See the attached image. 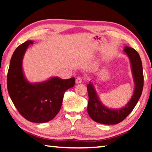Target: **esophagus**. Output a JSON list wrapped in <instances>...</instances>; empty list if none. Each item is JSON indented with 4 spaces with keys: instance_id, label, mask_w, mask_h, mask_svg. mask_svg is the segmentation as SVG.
Masks as SVG:
<instances>
[{
    "instance_id": "34e87169",
    "label": "esophagus",
    "mask_w": 152,
    "mask_h": 152,
    "mask_svg": "<svg viewBox=\"0 0 152 152\" xmlns=\"http://www.w3.org/2000/svg\"><path fill=\"white\" fill-rule=\"evenodd\" d=\"M82 82V77H78V78L76 79V84H80V83H81Z\"/></svg>"
}]
</instances>
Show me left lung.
Here are the masks:
<instances>
[{"label": "left lung", "instance_id": "8db88e82", "mask_svg": "<svg viewBox=\"0 0 152 152\" xmlns=\"http://www.w3.org/2000/svg\"><path fill=\"white\" fill-rule=\"evenodd\" d=\"M124 51L129 58L132 65L135 83L134 92L132 99L124 107L118 109H109L100 101L93 84L90 82L87 85L88 93L87 111L91 119L97 123L105 125H115L123 121L134 109L142 93L143 74L140 56L137 51L127 46L125 47Z\"/></svg>", "mask_w": 152, "mask_h": 152}]
</instances>
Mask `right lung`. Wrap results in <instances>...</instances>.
<instances>
[{
    "label": "right lung",
    "mask_w": 152,
    "mask_h": 152,
    "mask_svg": "<svg viewBox=\"0 0 152 152\" xmlns=\"http://www.w3.org/2000/svg\"><path fill=\"white\" fill-rule=\"evenodd\" d=\"M32 41L18 46L12 54L7 74V89L15 107L31 122L45 123L54 118L61 109L64 94L75 84V78L52 77L31 84L25 78L22 68L23 56Z\"/></svg>",
    "instance_id": "add662e5"
}]
</instances>
